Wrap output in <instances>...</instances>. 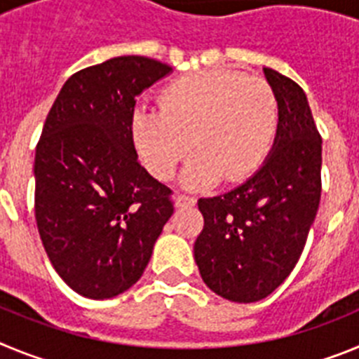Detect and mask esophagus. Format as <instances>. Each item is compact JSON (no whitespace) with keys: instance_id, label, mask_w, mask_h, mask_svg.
Returning a JSON list of instances; mask_svg holds the SVG:
<instances>
[{"instance_id":"esophagus-1","label":"esophagus","mask_w":359,"mask_h":359,"mask_svg":"<svg viewBox=\"0 0 359 359\" xmlns=\"http://www.w3.org/2000/svg\"><path fill=\"white\" fill-rule=\"evenodd\" d=\"M174 201H176V207H194L196 205V198L187 194H177Z\"/></svg>"}]
</instances>
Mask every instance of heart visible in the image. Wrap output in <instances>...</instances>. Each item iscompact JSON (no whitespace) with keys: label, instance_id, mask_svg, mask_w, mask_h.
Wrapping results in <instances>:
<instances>
[{"label":"heart","instance_id":"obj_1","mask_svg":"<svg viewBox=\"0 0 359 359\" xmlns=\"http://www.w3.org/2000/svg\"><path fill=\"white\" fill-rule=\"evenodd\" d=\"M280 107L261 79L203 69L170 82L160 107H136L133 142L142 163L158 180H170L192 147L198 151L183 185L205 189L224 177L241 183L261 169L277 138Z\"/></svg>","mask_w":359,"mask_h":359}]
</instances>
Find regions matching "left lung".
<instances>
[{
    "label": "left lung",
    "mask_w": 359,
    "mask_h": 359,
    "mask_svg": "<svg viewBox=\"0 0 359 359\" xmlns=\"http://www.w3.org/2000/svg\"><path fill=\"white\" fill-rule=\"evenodd\" d=\"M264 75L280 107L273 152L246 183L198 201L199 273L214 293L241 304L266 298L293 271L322 194V136L306 93L275 69Z\"/></svg>",
    "instance_id": "obj_1"
}]
</instances>
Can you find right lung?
<instances>
[{
  "label": "right lung",
  "mask_w": 359,
  "mask_h": 359,
  "mask_svg": "<svg viewBox=\"0 0 359 359\" xmlns=\"http://www.w3.org/2000/svg\"><path fill=\"white\" fill-rule=\"evenodd\" d=\"M142 55L73 73L36 147V221L50 262L82 297L104 300L144 273L174 212L172 190L138 161L136 97L170 72Z\"/></svg>",
  "instance_id": "add662e5"
}]
</instances>
